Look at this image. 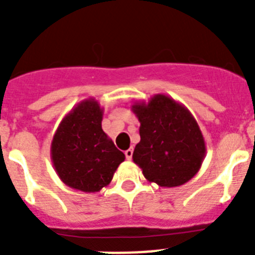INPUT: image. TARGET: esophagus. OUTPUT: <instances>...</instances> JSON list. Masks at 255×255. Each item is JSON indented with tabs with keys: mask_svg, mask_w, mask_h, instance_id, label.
Returning <instances> with one entry per match:
<instances>
[{
	"mask_svg": "<svg viewBox=\"0 0 255 255\" xmlns=\"http://www.w3.org/2000/svg\"><path fill=\"white\" fill-rule=\"evenodd\" d=\"M125 155H126V159H131V157H132V148H129V149L128 150H125Z\"/></svg>",
	"mask_w": 255,
	"mask_h": 255,
	"instance_id": "obj_1",
	"label": "esophagus"
}]
</instances>
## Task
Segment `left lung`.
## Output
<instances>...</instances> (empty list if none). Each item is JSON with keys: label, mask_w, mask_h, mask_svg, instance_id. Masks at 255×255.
<instances>
[{"label": "left lung", "mask_w": 255, "mask_h": 255, "mask_svg": "<svg viewBox=\"0 0 255 255\" xmlns=\"http://www.w3.org/2000/svg\"><path fill=\"white\" fill-rule=\"evenodd\" d=\"M131 111L138 117L140 141L132 161L144 177L162 188L184 185L200 170L206 141L188 108L166 94H154L148 102L135 101Z\"/></svg>", "instance_id": "8db88e82"}]
</instances>
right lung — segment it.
<instances>
[{"instance_id": "add662e5", "label": "right lung", "mask_w": 255, "mask_h": 255, "mask_svg": "<svg viewBox=\"0 0 255 255\" xmlns=\"http://www.w3.org/2000/svg\"><path fill=\"white\" fill-rule=\"evenodd\" d=\"M103 108L88 98L61 120L51 143V159L69 188L97 193L111 182L125 154L102 130Z\"/></svg>"}]
</instances>
